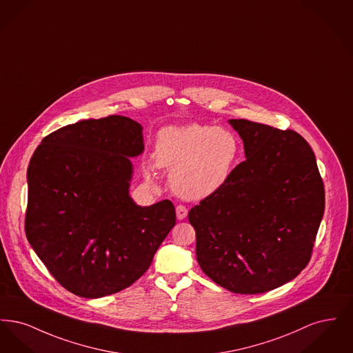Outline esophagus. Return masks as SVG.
I'll use <instances>...</instances> for the list:
<instances>
[{
	"mask_svg": "<svg viewBox=\"0 0 353 353\" xmlns=\"http://www.w3.org/2000/svg\"><path fill=\"white\" fill-rule=\"evenodd\" d=\"M176 216H177V219H186V216H188V209L185 208L184 205H179L177 208H176Z\"/></svg>",
	"mask_w": 353,
	"mask_h": 353,
	"instance_id": "1",
	"label": "esophagus"
}]
</instances>
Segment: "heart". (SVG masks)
<instances>
[{
    "mask_svg": "<svg viewBox=\"0 0 353 353\" xmlns=\"http://www.w3.org/2000/svg\"><path fill=\"white\" fill-rule=\"evenodd\" d=\"M234 132L205 124L164 128L156 143V163L170 170L173 190L188 200H203L229 181L239 159Z\"/></svg>",
    "mask_w": 353,
    "mask_h": 353,
    "instance_id": "1",
    "label": "heart"
}]
</instances>
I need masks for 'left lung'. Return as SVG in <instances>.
Returning a JSON list of instances; mask_svg holds the SVG:
<instances>
[{"label":"left lung","instance_id":"8db88e82","mask_svg":"<svg viewBox=\"0 0 353 353\" xmlns=\"http://www.w3.org/2000/svg\"><path fill=\"white\" fill-rule=\"evenodd\" d=\"M246 160L190 209L202 271L235 294H262L299 275L324 213L315 154L295 131L230 119Z\"/></svg>","mask_w":353,"mask_h":353}]
</instances>
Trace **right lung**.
Listing matches in <instances>:
<instances>
[{
    "label": "right lung",
    "instance_id": "1",
    "mask_svg": "<svg viewBox=\"0 0 353 353\" xmlns=\"http://www.w3.org/2000/svg\"><path fill=\"white\" fill-rule=\"evenodd\" d=\"M143 127L120 115L88 119L46 136L28 168L26 236L70 292L97 299L134 283L176 225L169 200L130 196Z\"/></svg>",
    "mask_w": 353,
    "mask_h": 353
}]
</instances>
